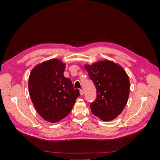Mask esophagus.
<instances>
[{
	"mask_svg": "<svg viewBox=\"0 0 160 160\" xmlns=\"http://www.w3.org/2000/svg\"><path fill=\"white\" fill-rule=\"evenodd\" d=\"M79 92H80V95H83V93H84V92H83V90H82V89H81Z\"/></svg>",
	"mask_w": 160,
	"mask_h": 160,
	"instance_id": "34e87169",
	"label": "esophagus"
}]
</instances>
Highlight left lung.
Segmentation results:
<instances>
[{"label":"left lung","mask_w":160,"mask_h":160,"mask_svg":"<svg viewBox=\"0 0 160 160\" xmlns=\"http://www.w3.org/2000/svg\"><path fill=\"white\" fill-rule=\"evenodd\" d=\"M85 68L97 90L96 99L90 104L91 112L103 121L115 119L128 102L129 81L126 72L109 61L86 65Z\"/></svg>","instance_id":"8db88e82"}]
</instances>
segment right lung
<instances>
[{
    "label": "right lung",
    "mask_w": 160,
    "mask_h": 160,
    "mask_svg": "<svg viewBox=\"0 0 160 160\" xmlns=\"http://www.w3.org/2000/svg\"><path fill=\"white\" fill-rule=\"evenodd\" d=\"M65 65L57 59L42 62L32 71L28 89L32 102L41 117L55 123L68 115L80 95L63 75Z\"/></svg>",
    "instance_id": "1"
}]
</instances>
